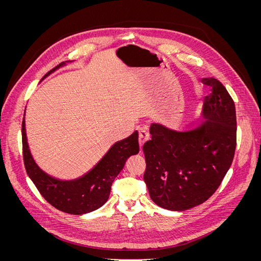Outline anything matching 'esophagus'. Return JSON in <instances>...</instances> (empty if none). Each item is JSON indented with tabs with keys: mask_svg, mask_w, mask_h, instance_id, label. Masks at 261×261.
Wrapping results in <instances>:
<instances>
[{
	"mask_svg": "<svg viewBox=\"0 0 261 261\" xmlns=\"http://www.w3.org/2000/svg\"><path fill=\"white\" fill-rule=\"evenodd\" d=\"M149 139V134L146 128L139 129V146L140 148L144 146V144Z\"/></svg>",
	"mask_w": 261,
	"mask_h": 261,
	"instance_id": "esophagus-1",
	"label": "esophagus"
}]
</instances>
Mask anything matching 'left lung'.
Wrapping results in <instances>:
<instances>
[{"label": "left lung", "instance_id": "1", "mask_svg": "<svg viewBox=\"0 0 261 261\" xmlns=\"http://www.w3.org/2000/svg\"><path fill=\"white\" fill-rule=\"evenodd\" d=\"M201 83L212 88L203 99L201 120L179 129L152 123L151 140L143 147L150 198L171 211L188 210L210 198L234 158V101L216 78Z\"/></svg>", "mask_w": 261, "mask_h": 261}]
</instances>
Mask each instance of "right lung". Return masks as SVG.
Here are the masks:
<instances>
[{
    "label": "right lung",
    "mask_w": 261,
    "mask_h": 261,
    "mask_svg": "<svg viewBox=\"0 0 261 261\" xmlns=\"http://www.w3.org/2000/svg\"><path fill=\"white\" fill-rule=\"evenodd\" d=\"M66 63L68 61L61 63L43 78L65 66ZM21 136L23 163L28 176L46 201L54 208L70 215H85L103 206L110 197L112 183L123 170L126 160L139 152L138 132L136 130L127 138L116 141L86 174L75 179L63 180L46 174L34 160L27 141L25 117L21 125Z\"/></svg>",
    "instance_id": "obj_1"
}]
</instances>
